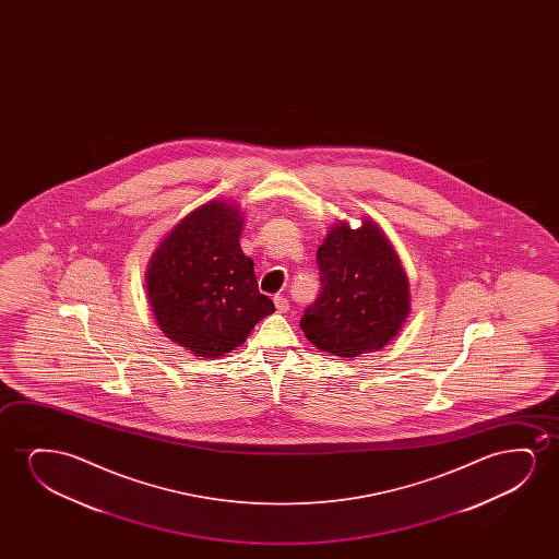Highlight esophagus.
I'll list each match as a JSON object with an SVG mask.
<instances>
[{
    "mask_svg": "<svg viewBox=\"0 0 559 559\" xmlns=\"http://www.w3.org/2000/svg\"><path fill=\"white\" fill-rule=\"evenodd\" d=\"M275 307L278 313H286L290 309V301L284 298V296H275Z\"/></svg>",
    "mask_w": 559,
    "mask_h": 559,
    "instance_id": "1",
    "label": "esophagus"
}]
</instances>
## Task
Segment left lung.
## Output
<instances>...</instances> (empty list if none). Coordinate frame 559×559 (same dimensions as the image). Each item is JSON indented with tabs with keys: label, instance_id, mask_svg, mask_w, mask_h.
Here are the masks:
<instances>
[{
	"label": "left lung",
	"instance_id": "8db88e82",
	"mask_svg": "<svg viewBox=\"0 0 559 559\" xmlns=\"http://www.w3.org/2000/svg\"><path fill=\"white\" fill-rule=\"evenodd\" d=\"M321 294L299 321L307 340L336 357L378 352L397 336L408 311L405 269L382 229L365 219L330 227L317 250Z\"/></svg>",
	"mask_w": 559,
	"mask_h": 559
}]
</instances>
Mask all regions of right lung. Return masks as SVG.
Masks as SVG:
<instances>
[{
  "label": "right lung",
  "mask_w": 559,
  "mask_h": 559,
  "mask_svg": "<svg viewBox=\"0 0 559 559\" xmlns=\"http://www.w3.org/2000/svg\"><path fill=\"white\" fill-rule=\"evenodd\" d=\"M242 225L237 204L212 200L177 223L148 263L146 292L156 322L194 357L233 352L275 311L238 245Z\"/></svg>",
  "instance_id": "right-lung-1"
}]
</instances>
